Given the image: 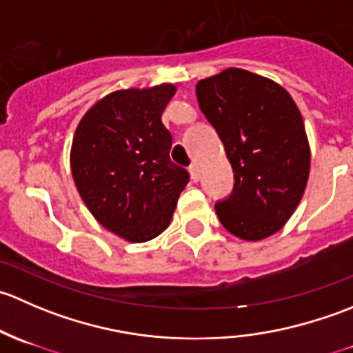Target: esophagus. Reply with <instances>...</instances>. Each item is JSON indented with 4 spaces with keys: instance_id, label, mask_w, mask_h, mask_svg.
I'll return each mask as SVG.
<instances>
[{
    "instance_id": "1",
    "label": "esophagus",
    "mask_w": 353,
    "mask_h": 353,
    "mask_svg": "<svg viewBox=\"0 0 353 353\" xmlns=\"http://www.w3.org/2000/svg\"><path fill=\"white\" fill-rule=\"evenodd\" d=\"M190 172H191V179H193L194 183H196V181H199V169H198L196 163H193V165L190 167Z\"/></svg>"
}]
</instances>
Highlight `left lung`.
I'll list each match as a JSON object with an SVG mask.
<instances>
[{
  "mask_svg": "<svg viewBox=\"0 0 353 353\" xmlns=\"http://www.w3.org/2000/svg\"><path fill=\"white\" fill-rule=\"evenodd\" d=\"M199 108L225 147L232 196L215 205L220 223L249 243L279 232L304 196L311 147L287 88L243 68L196 83Z\"/></svg>",
  "mask_w": 353,
  "mask_h": 353,
  "instance_id": "8db88e82",
  "label": "left lung"
}]
</instances>
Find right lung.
Here are the masks:
<instances>
[{
    "instance_id": "1",
    "label": "right lung",
    "mask_w": 353,
    "mask_h": 353,
    "mask_svg": "<svg viewBox=\"0 0 353 353\" xmlns=\"http://www.w3.org/2000/svg\"><path fill=\"white\" fill-rule=\"evenodd\" d=\"M176 85L123 88L99 99L78 123L70 165L88 212L128 243H147L169 227L190 172L170 160L162 124Z\"/></svg>"
}]
</instances>
